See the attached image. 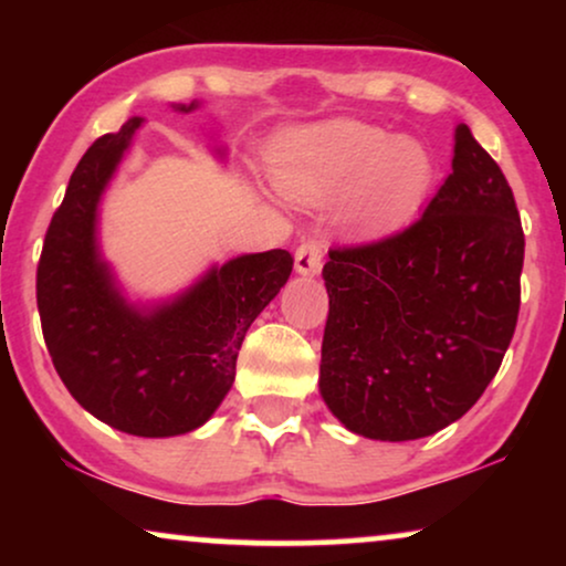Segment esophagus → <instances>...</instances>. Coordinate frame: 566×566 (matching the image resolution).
I'll return each mask as SVG.
<instances>
[{"mask_svg": "<svg viewBox=\"0 0 566 566\" xmlns=\"http://www.w3.org/2000/svg\"><path fill=\"white\" fill-rule=\"evenodd\" d=\"M322 250H324V242L322 239H304L296 247V270L301 275H316L322 270Z\"/></svg>", "mask_w": 566, "mask_h": 566, "instance_id": "1", "label": "esophagus"}]
</instances>
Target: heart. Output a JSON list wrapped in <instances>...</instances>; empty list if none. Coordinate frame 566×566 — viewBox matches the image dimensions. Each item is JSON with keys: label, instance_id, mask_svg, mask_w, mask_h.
I'll return each mask as SVG.
<instances>
[{"label": "heart", "instance_id": "1", "mask_svg": "<svg viewBox=\"0 0 566 566\" xmlns=\"http://www.w3.org/2000/svg\"><path fill=\"white\" fill-rule=\"evenodd\" d=\"M430 177V157L420 144L358 120L301 134L275 159V182L285 198L324 206L345 192L343 221L355 231H378L407 219Z\"/></svg>", "mask_w": 566, "mask_h": 566}]
</instances>
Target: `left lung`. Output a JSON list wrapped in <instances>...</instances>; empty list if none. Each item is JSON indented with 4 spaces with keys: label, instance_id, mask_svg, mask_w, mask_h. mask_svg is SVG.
<instances>
[{
    "label": "left lung",
    "instance_id": "8db88e82",
    "mask_svg": "<svg viewBox=\"0 0 566 566\" xmlns=\"http://www.w3.org/2000/svg\"><path fill=\"white\" fill-rule=\"evenodd\" d=\"M453 172L417 221L332 247L319 389L347 430L415 440L448 428L497 374L521 312L525 237L497 161L455 126Z\"/></svg>",
    "mask_w": 566,
    "mask_h": 566
}]
</instances>
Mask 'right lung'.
Segmentation results:
<instances>
[{
	"instance_id": "right-lung-1",
	"label": "right lung",
	"mask_w": 566,
	"mask_h": 566,
	"mask_svg": "<svg viewBox=\"0 0 566 566\" xmlns=\"http://www.w3.org/2000/svg\"><path fill=\"white\" fill-rule=\"evenodd\" d=\"M190 113L198 103L175 105ZM142 118L84 151L53 213L35 298L53 368L69 394L115 430L182 436L216 412L234 384L247 329L293 270L285 250L244 254L149 314L128 306L95 244L97 200Z\"/></svg>"
}]
</instances>
